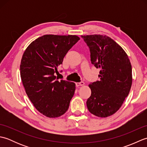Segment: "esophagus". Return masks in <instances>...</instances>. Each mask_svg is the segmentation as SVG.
<instances>
[{"label": "esophagus", "mask_w": 147, "mask_h": 147, "mask_svg": "<svg viewBox=\"0 0 147 147\" xmlns=\"http://www.w3.org/2000/svg\"><path fill=\"white\" fill-rule=\"evenodd\" d=\"M85 85V83L83 82H81L80 83H76V86H83Z\"/></svg>", "instance_id": "34e87169"}]
</instances>
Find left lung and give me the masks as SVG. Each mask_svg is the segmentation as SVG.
Masks as SVG:
<instances>
[{"mask_svg":"<svg viewBox=\"0 0 147 147\" xmlns=\"http://www.w3.org/2000/svg\"><path fill=\"white\" fill-rule=\"evenodd\" d=\"M88 46L92 64L99 68L100 80L91 83V96L86 101L89 112L99 117L115 113L132 85V67L127 54L106 35H82Z\"/></svg>","mask_w":147,"mask_h":147,"instance_id":"obj_1","label":"left lung"}]
</instances>
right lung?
Here are the masks:
<instances>
[{
    "mask_svg": "<svg viewBox=\"0 0 147 147\" xmlns=\"http://www.w3.org/2000/svg\"><path fill=\"white\" fill-rule=\"evenodd\" d=\"M76 35H45L30 43L20 64L26 94L36 110L46 117H58L67 111L75 83L55 76L68 51L80 40Z\"/></svg>",
    "mask_w": 147,
    "mask_h": 147,
    "instance_id": "right-lung-1",
    "label": "right lung"
}]
</instances>
